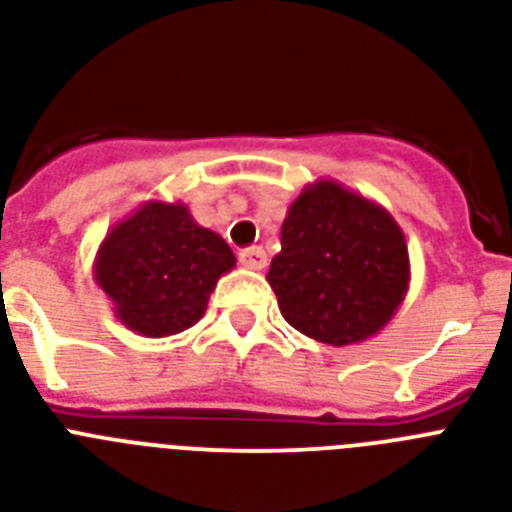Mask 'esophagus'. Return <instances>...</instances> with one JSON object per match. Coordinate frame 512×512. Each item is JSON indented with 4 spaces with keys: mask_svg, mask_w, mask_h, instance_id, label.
<instances>
[{
    "mask_svg": "<svg viewBox=\"0 0 512 512\" xmlns=\"http://www.w3.org/2000/svg\"><path fill=\"white\" fill-rule=\"evenodd\" d=\"M238 261L243 266H246V269H264V266H266V253H264V248H259V246L243 248V251L238 253Z\"/></svg>",
    "mask_w": 512,
    "mask_h": 512,
    "instance_id": "34e87169",
    "label": "esophagus"
}]
</instances>
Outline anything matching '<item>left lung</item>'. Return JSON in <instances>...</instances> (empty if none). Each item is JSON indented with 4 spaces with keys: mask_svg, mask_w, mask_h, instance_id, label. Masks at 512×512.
I'll list each match as a JSON object with an SVG mask.
<instances>
[{
    "mask_svg": "<svg viewBox=\"0 0 512 512\" xmlns=\"http://www.w3.org/2000/svg\"><path fill=\"white\" fill-rule=\"evenodd\" d=\"M272 285L285 322L327 345L379 335L411 285L400 225L384 206L335 180H316L287 206Z\"/></svg>",
    "mask_w": 512,
    "mask_h": 512,
    "instance_id": "obj_1",
    "label": "left lung"
}]
</instances>
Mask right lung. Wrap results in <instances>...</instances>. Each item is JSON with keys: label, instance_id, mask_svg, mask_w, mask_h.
I'll return each mask as SVG.
<instances>
[{"label": "right lung", "instance_id": "right-lung-1", "mask_svg": "<svg viewBox=\"0 0 512 512\" xmlns=\"http://www.w3.org/2000/svg\"><path fill=\"white\" fill-rule=\"evenodd\" d=\"M232 266L230 246L198 225L188 206L146 201L101 240L94 280L125 327L167 337L204 316L211 290Z\"/></svg>", "mask_w": 512, "mask_h": 512}]
</instances>
